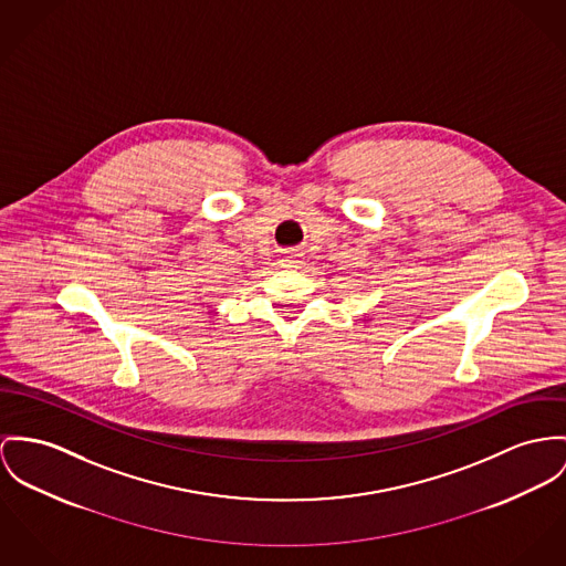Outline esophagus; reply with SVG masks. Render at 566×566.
<instances>
[{
    "label": "esophagus",
    "instance_id": "esophagus-1",
    "mask_svg": "<svg viewBox=\"0 0 566 566\" xmlns=\"http://www.w3.org/2000/svg\"><path fill=\"white\" fill-rule=\"evenodd\" d=\"M280 262H282L284 266H297L302 261H300V254H295V252H286Z\"/></svg>",
    "mask_w": 566,
    "mask_h": 566
}]
</instances>
